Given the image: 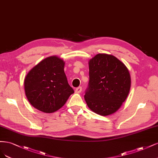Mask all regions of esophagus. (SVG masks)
Returning <instances> with one entry per match:
<instances>
[{
    "mask_svg": "<svg viewBox=\"0 0 158 158\" xmlns=\"http://www.w3.org/2000/svg\"><path fill=\"white\" fill-rule=\"evenodd\" d=\"M81 91H82V87H81V86H79V87H77V89H75V92L76 93H80Z\"/></svg>",
    "mask_w": 158,
    "mask_h": 158,
    "instance_id": "esophagus-1",
    "label": "esophagus"
}]
</instances>
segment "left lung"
<instances>
[{
	"instance_id": "left-lung-1",
	"label": "left lung",
	"mask_w": 158,
	"mask_h": 158,
	"mask_svg": "<svg viewBox=\"0 0 158 158\" xmlns=\"http://www.w3.org/2000/svg\"><path fill=\"white\" fill-rule=\"evenodd\" d=\"M89 82L85 100L94 113L106 116L115 113L129 94L131 77L123 63L113 55L98 54L90 59Z\"/></svg>"
}]
</instances>
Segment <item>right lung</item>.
Listing matches in <instances>:
<instances>
[{
  "label": "right lung",
  "mask_w": 158,
  "mask_h": 158,
  "mask_svg": "<svg viewBox=\"0 0 158 158\" xmlns=\"http://www.w3.org/2000/svg\"><path fill=\"white\" fill-rule=\"evenodd\" d=\"M64 65L63 60L52 56L43 60L25 76V95L34 108L44 113L54 112L74 93L68 84Z\"/></svg>",
  "instance_id": "right-lung-1"
}]
</instances>
